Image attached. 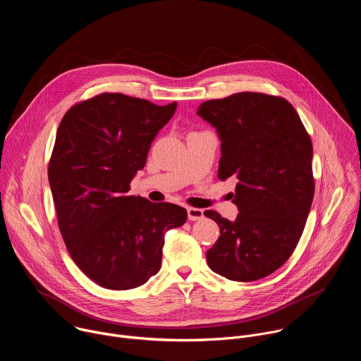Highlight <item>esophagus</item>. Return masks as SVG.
Returning a JSON list of instances; mask_svg holds the SVG:
<instances>
[{
    "label": "esophagus",
    "mask_w": 361,
    "mask_h": 361,
    "mask_svg": "<svg viewBox=\"0 0 361 361\" xmlns=\"http://www.w3.org/2000/svg\"><path fill=\"white\" fill-rule=\"evenodd\" d=\"M187 216H188V220H190V221H197V220H201V219L204 217V213H202V210H200V209L188 207V209H187Z\"/></svg>",
    "instance_id": "esophagus-1"
}]
</instances>
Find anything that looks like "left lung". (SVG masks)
I'll return each instance as SVG.
<instances>
[{
  "label": "left lung",
  "mask_w": 361,
  "mask_h": 361,
  "mask_svg": "<svg viewBox=\"0 0 361 361\" xmlns=\"http://www.w3.org/2000/svg\"><path fill=\"white\" fill-rule=\"evenodd\" d=\"M197 114L221 140L219 178L237 181L235 221L204 216L220 227L209 267L234 281L270 276L293 254L314 197L313 144L290 102L263 92L205 101Z\"/></svg>",
  "instance_id": "left-lung-1"
}]
</instances>
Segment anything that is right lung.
I'll return each mask as SVG.
<instances>
[{
  "mask_svg": "<svg viewBox=\"0 0 361 361\" xmlns=\"http://www.w3.org/2000/svg\"><path fill=\"white\" fill-rule=\"evenodd\" d=\"M176 109L102 92L74 104L59 126L48 163L59 228L74 263L101 287L130 290L156 276L166 231L187 220L180 205L127 194Z\"/></svg>",
  "mask_w": 361,
  "mask_h": 361,
  "instance_id": "1",
  "label": "right lung"
}]
</instances>
